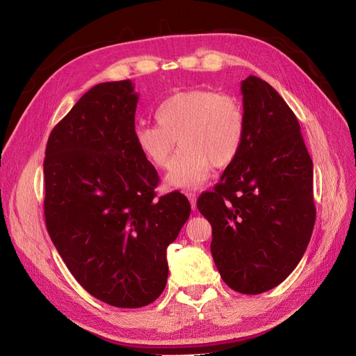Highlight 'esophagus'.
I'll list each match as a JSON object with an SVG mask.
<instances>
[{
    "instance_id": "1",
    "label": "esophagus",
    "mask_w": 356,
    "mask_h": 356,
    "mask_svg": "<svg viewBox=\"0 0 356 356\" xmlns=\"http://www.w3.org/2000/svg\"><path fill=\"white\" fill-rule=\"evenodd\" d=\"M186 196L188 197V200H190V204H191V209L195 211L196 209V199H197V196H196V193H186Z\"/></svg>"
}]
</instances>
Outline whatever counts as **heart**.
<instances>
[{"mask_svg": "<svg viewBox=\"0 0 356 356\" xmlns=\"http://www.w3.org/2000/svg\"><path fill=\"white\" fill-rule=\"evenodd\" d=\"M157 123H139L134 138L143 156L157 169L170 163L168 184L190 188L207 179L211 168H225L238 157L246 132L242 104L209 89L177 92L159 105Z\"/></svg>", "mask_w": 356, "mask_h": 356, "instance_id": "1", "label": "heart"}]
</instances>
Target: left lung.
Returning a JSON list of instances; mask_svg holds the SVG:
<instances>
[{
  "label": "left lung",
  "instance_id": "left-lung-1",
  "mask_svg": "<svg viewBox=\"0 0 356 356\" xmlns=\"http://www.w3.org/2000/svg\"><path fill=\"white\" fill-rule=\"evenodd\" d=\"M246 132L241 152L197 209L212 225L222 281L261 294L294 270L314 232V163L296 114L270 84L242 81Z\"/></svg>",
  "mask_w": 356,
  "mask_h": 356
}]
</instances>
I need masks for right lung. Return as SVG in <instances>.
Wrapping results in <instances>:
<instances>
[{"label": "right lung", "mask_w": 356, "mask_h": 356, "mask_svg": "<svg viewBox=\"0 0 356 356\" xmlns=\"http://www.w3.org/2000/svg\"><path fill=\"white\" fill-rule=\"evenodd\" d=\"M131 80L99 83L53 127L44 217L77 282L115 307L147 306L168 281V246L190 217L179 191L156 199L159 175L136 147Z\"/></svg>", "instance_id": "add662e5"}]
</instances>
